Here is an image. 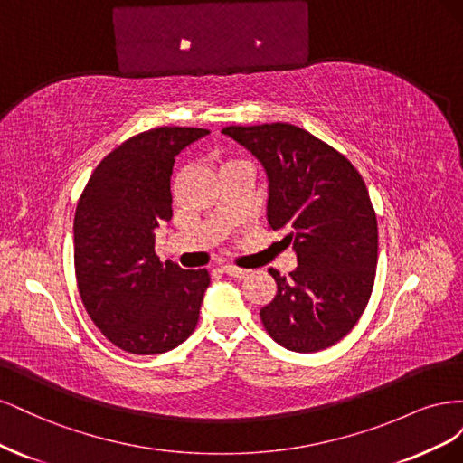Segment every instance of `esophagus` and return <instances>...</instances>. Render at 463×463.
<instances>
[{"label":"esophagus","mask_w":463,"mask_h":463,"mask_svg":"<svg viewBox=\"0 0 463 463\" xmlns=\"http://www.w3.org/2000/svg\"><path fill=\"white\" fill-rule=\"evenodd\" d=\"M222 270L226 272L228 276H232V278H245V276H247V270H243V269H237V266H233V264L222 266Z\"/></svg>","instance_id":"1"}]
</instances>
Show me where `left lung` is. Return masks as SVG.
Returning <instances> with one entry per match:
<instances>
[{"instance_id": "8db88e82", "label": "left lung", "mask_w": 463, "mask_h": 463, "mask_svg": "<svg viewBox=\"0 0 463 463\" xmlns=\"http://www.w3.org/2000/svg\"><path fill=\"white\" fill-rule=\"evenodd\" d=\"M222 133L262 164L266 220L298 255L289 278L269 270L278 291L260 309L266 332L289 352L334 345L357 325L374 284L378 228L365 181L344 154L296 125H230Z\"/></svg>"}]
</instances>
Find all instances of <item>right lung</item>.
Instances as JSON below:
<instances>
[{"label": "right lung", "mask_w": 463, "mask_h": 463, "mask_svg": "<svg viewBox=\"0 0 463 463\" xmlns=\"http://www.w3.org/2000/svg\"><path fill=\"white\" fill-rule=\"evenodd\" d=\"M208 133L158 128L129 138L98 164L79 199L73 233L80 299L123 352H170L199 322L208 272L162 264L154 240L172 220L175 156Z\"/></svg>", "instance_id": "obj_1"}]
</instances>
